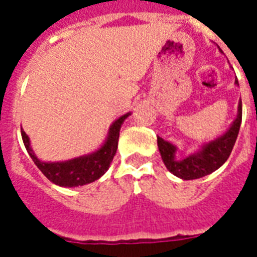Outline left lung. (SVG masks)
<instances>
[{
	"label": "left lung",
	"instance_id": "8db88e82",
	"mask_svg": "<svg viewBox=\"0 0 257 257\" xmlns=\"http://www.w3.org/2000/svg\"><path fill=\"white\" fill-rule=\"evenodd\" d=\"M236 84L239 82L236 81ZM241 112L243 109H241V101H240L237 117L232 122L231 128L215 140L204 144L199 152L189 155L183 160H176L175 145L157 136V145H159L161 159L168 171L180 179L195 180L219 169L228 160L233 149V145L239 135L240 124H241Z\"/></svg>",
	"mask_w": 257,
	"mask_h": 257
}]
</instances>
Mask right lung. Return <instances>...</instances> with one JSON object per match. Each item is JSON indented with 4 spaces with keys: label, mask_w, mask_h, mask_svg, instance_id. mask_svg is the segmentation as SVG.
I'll list each match as a JSON object with an SVG mask.
<instances>
[{
    "label": "right lung",
    "mask_w": 257,
    "mask_h": 257,
    "mask_svg": "<svg viewBox=\"0 0 257 257\" xmlns=\"http://www.w3.org/2000/svg\"><path fill=\"white\" fill-rule=\"evenodd\" d=\"M131 113L118 117L109 128V133L104 145L98 151L89 153L85 156L76 157L72 160L57 161V163H45L38 160L37 156L30 148L29 137L21 128V136L26 151L37 165V168L44 173L46 179L60 187H81L85 184L93 183L108 171L109 165L112 163L113 157L116 155L117 145H118V136L120 129L125 118Z\"/></svg>",
    "instance_id": "obj_1"
}]
</instances>
